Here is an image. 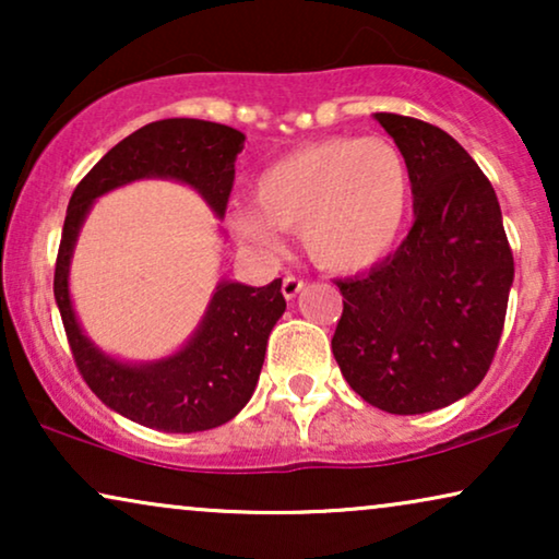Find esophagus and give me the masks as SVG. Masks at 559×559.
I'll use <instances>...</instances> for the list:
<instances>
[{
	"mask_svg": "<svg viewBox=\"0 0 559 559\" xmlns=\"http://www.w3.org/2000/svg\"><path fill=\"white\" fill-rule=\"evenodd\" d=\"M302 287H305V282L300 277H295V274H287V277L282 280V295H285L287 300H293V297L300 293Z\"/></svg>",
	"mask_w": 559,
	"mask_h": 559,
	"instance_id": "obj_1",
	"label": "esophagus"
}]
</instances>
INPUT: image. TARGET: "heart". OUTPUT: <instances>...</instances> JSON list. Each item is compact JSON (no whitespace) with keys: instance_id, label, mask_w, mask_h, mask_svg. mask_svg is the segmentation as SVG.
Listing matches in <instances>:
<instances>
[{"instance_id":"b5f03b06","label":"heart","mask_w":559,"mask_h":559,"mask_svg":"<svg viewBox=\"0 0 559 559\" xmlns=\"http://www.w3.org/2000/svg\"><path fill=\"white\" fill-rule=\"evenodd\" d=\"M254 203L231 216L247 241L277 251V228L300 231L318 266L358 272L400 241L412 209V170L384 136H328L266 167Z\"/></svg>"}]
</instances>
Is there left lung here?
Wrapping results in <instances>:
<instances>
[{
	"label": "left lung",
	"mask_w": 559,
	"mask_h": 559,
	"mask_svg": "<svg viewBox=\"0 0 559 559\" xmlns=\"http://www.w3.org/2000/svg\"><path fill=\"white\" fill-rule=\"evenodd\" d=\"M412 170L415 224L366 274L338 280L333 356L350 389L392 415L463 400L486 377L507 318L514 257L499 198L440 127L373 114Z\"/></svg>",
	"instance_id": "8db88e82"
}]
</instances>
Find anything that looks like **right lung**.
I'll list each match as a JSON object with an SVG mask.
<instances>
[{
	"label": "right lung",
	"instance_id": "obj_1",
	"mask_svg": "<svg viewBox=\"0 0 559 559\" xmlns=\"http://www.w3.org/2000/svg\"><path fill=\"white\" fill-rule=\"evenodd\" d=\"M239 129L203 119H163L111 147L75 186L60 236L52 293L75 366L106 407L159 432H203L228 423L251 400L266 338L285 312L282 280L266 287L218 282L209 310L178 354L150 364L106 356L75 318L68 272L75 239L98 195L142 178L186 182L224 218L234 163L243 150Z\"/></svg>",
	"mask_w": 559,
	"mask_h": 559
}]
</instances>
